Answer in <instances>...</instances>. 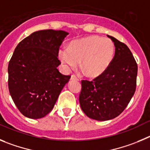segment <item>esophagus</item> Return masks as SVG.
Masks as SVG:
<instances>
[{
    "label": "esophagus",
    "instance_id": "obj_1",
    "mask_svg": "<svg viewBox=\"0 0 150 150\" xmlns=\"http://www.w3.org/2000/svg\"><path fill=\"white\" fill-rule=\"evenodd\" d=\"M71 80H77V81H78V78H77V77L75 76V75H72V76H71Z\"/></svg>",
    "mask_w": 150,
    "mask_h": 150
}]
</instances>
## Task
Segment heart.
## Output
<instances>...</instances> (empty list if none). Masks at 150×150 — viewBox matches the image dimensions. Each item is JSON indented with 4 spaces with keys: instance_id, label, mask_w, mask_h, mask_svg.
Here are the masks:
<instances>
[{
    "instance_id": "1",
    "label": "heart",
    "mask_w": 150,
    "mask_h": 150,
    "mask_svg": "<svg viewBox=\"0 0 150 150\" xmlns=\"http://www.w3.org/2000/svg\"><path fill=\"white\" fill-rule=\"evenodd\" d=\"M114 42L108 38L90 36L71 42L68 48L59 50V58L67 69L79 65L90 77H96L105 72L114 54Z\"/></svg>"
}]
</instances>
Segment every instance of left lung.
<instances>
[{"mask_svg":"<svg viewBox=\"0 0 150 150\" xmlns=\"http://www.w3.org/2000/svg\"><path fill=\"white\" fill-rule=\"evenodd\" d=\"M115 54L106 70L93 81H81V108L86 115L98 121L115 118L125 110L136 90L137 65L128 46L108 35Z\"/></svg>","mask_w":150,"mask_h":150,"instance_id":"left-lung-1","label":"left lung"}]
</instances>
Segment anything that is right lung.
<instances>
[{"instance_id": "1", "label": "right lung", "mask_w": 150, "mask_h": 150, "mask_svg": "<svg viewBox=\"0 0 150 150\" xmlns=\"http://www.w3.org/2000/svg\"><path fill=\"white\" fill-rule=\"evenodd\" d=\"M68 34L54 30L33 32L13 52L8 66L9 93L28 118H42L51 112L71 78L57 69L59 48Z\"/></svg>"}]
</instances>
